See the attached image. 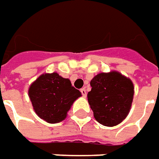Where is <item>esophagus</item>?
Returning <instances> with one entry per match:
<instances>
[{"label":"esophagus","instance_id":"1","mask_svg":"<svg viewBox=\"0 0 159 159\" xmlns=\"http://www.w3.org/2000/svg\"><path fill=\"white\" fill-rule=\"evenodd\" d=\"M80 92H81V94L83 97H86V91L85 88H82V89H80Z\"/></svg>","mask_w":159,"mask_h":159}]
</instances>
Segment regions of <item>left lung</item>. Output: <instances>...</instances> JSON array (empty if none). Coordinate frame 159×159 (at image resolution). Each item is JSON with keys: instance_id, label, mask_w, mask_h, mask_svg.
Here are the masks:
<instances>
[{"instance_id": "1", "label": "left lung", "mask_w": 159, "mask_h": 159, "mask_svg": "<svg viewBox=\"0 0 159 159\" xmlns=\"http://www.w3.org/2000/svg\"><path fill=\"white\" fill-rule=\"evenodd\" d=\"M88 103L98 123L105 126L120 124L132 107L134 86L132 80L117 71L97 74L91 80Z\"/></svg>"}]
</instances>
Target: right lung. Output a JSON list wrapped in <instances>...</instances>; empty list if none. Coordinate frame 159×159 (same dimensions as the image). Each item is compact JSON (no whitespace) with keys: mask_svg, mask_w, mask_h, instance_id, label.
Instances as JSON below:
<instances>
[{"mask_svg":"<svg viewBox=\"0 0 159 159\" xmlns=\"http://www.w3.org/2000/svg\"><path fill=\"white\" fill-rule=\"evenodd\" d=\"M28 96L36 114L48 123L55 124L66 118L71 106L81 93L72 86L70 80L52 73L41 74L33 82Z\"/></svg>","mask_w":159,"mask_h":159,"instance_id":"obj_1","label":"right lung"}]
</instances>
